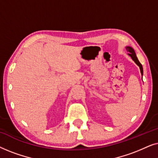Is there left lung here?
<instances>
[{"label": "left lung", "instance_id": "8db88e82", "mask_svg": "<svg viewBox=\"0 0 158 158\" xmlns=\"http://www.w3.org/2000/svg\"><path fill=\"white\" fill-rule=\"evenodd\" d=\"M126 49L127 51L128 52V55L130 56V57H131V59H132L134 61H135V62L136 64H137L138 66L139 67V69H140V72H141V74L142 75H143V68H142V64L140 63L139 60H138L137 57V55H136V53L135 50H134V49L132 48L131 47H129V46H127L126 47Z\"/></svg>", "mask_w": 158, "mask_h": 158}]
</instances>
